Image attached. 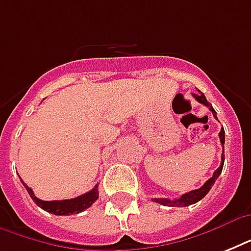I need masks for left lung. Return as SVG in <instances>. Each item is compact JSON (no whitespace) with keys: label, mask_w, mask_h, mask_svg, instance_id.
Wrapping results in <instances>:
<instances>
[{"label":"left lung","mask_w":251,"mask_h":251,"mask_svg":"<svg viewBox=\"0 0 251 251\" xmlns=\"http://www.w3.org/2000/svg\"><path fill=\"white\" fill-rule=\"evenodd\" d=\"M193 96H194V99L197 100V101H199L201 104H203V105L208 106V109L212 112L214 117L218 120V117H216V112H215V109L212 108V105H211L210 102L207 101L206 96L203 95V92H201V91L198 90V94H193ZM219 138H220V143H222L223 150H224V142H226V133H224V129L220 130V133H219ZM223 165H224V156L222 155V164H220V167H219L218 169L214 172V176H212L210 179H207L206 182H204V185H203L202 187L197 189V190L189 191V193L181 195V197L177 199L155 198V199H152V201L156 203H160V204H163V206H169V207H186V206H190V204H194V203L199 202L201 199L206 197V194L208 193V191H210V189L212 187V185L215 183V181L218 179V177L220 176V173H222V171H223Z\"/></svg>","instance_id":"1"}]
</instances>
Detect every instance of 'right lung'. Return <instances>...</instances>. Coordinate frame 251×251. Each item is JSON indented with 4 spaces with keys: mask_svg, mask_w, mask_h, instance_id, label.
Returning a JSON list of instances; mask_svg holds the SVG:
<instances>
[{
    "mask_svg": "<svg viewBox=\"0 0 251 251\" xmlns=\"http://www.w3.org/2000/svg\"><path fill=\"white\" fill-rule=\"evenodd\" d=\"M22 183L25 185V190L28 191L29 197L32 198V201L36 203L37 206L47 211V212H50V214L54 215L79 214V212H82V211L87 210L88 207L92 206V203L96 202V199L99 198V185H96L92 190L88 191V193H86L83 195H79L76 198L64 199V201H41V199L35 197L31 187L27 186L23 181H22Z\"/></svg>",
    "mask_w": 251,
    "mask_h": 251,
    "instance_id": "right-lung-1",
    "label": "right lung"
}]
</instances>
